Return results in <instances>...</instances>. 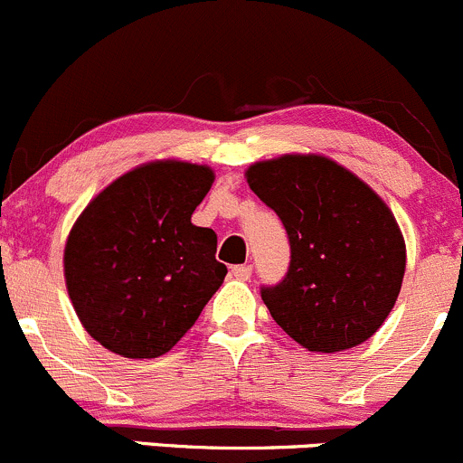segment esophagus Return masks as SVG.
Segmentation results:
<instances>
[{
	"instance_id": "esophagus-1",
	"label": "esophagus",
	"mask_w": 463,
	"mask_h": 463,
	"mask_svg": "<svg viewBox=\"0 0 463 463\" xmlns=\"http://www.w3.org/2000/svg\"><path fill=\"white\" fill-rule=\"evenodd\" d=\"M232 276L238 280H247L251 276V265H233Z\"/></svg>"
}]
</instances>
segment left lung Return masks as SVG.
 <instances>
[{"label": "left lung", "mask_w": 463, "mask_h": 463, "mask_svg": "<svg viewBox=\"0 0 463 463\" xmlns=\"http://www.w3.org/2000/svg\"><path fill=\"white\" fill-rule=\"evenodd\" d=\"M247 183L283 222L288 274L260 297L271 318L309 352H341L383 326L402 289L406 242L368 184L326 156H280Z\"/></svg>", "instance_id": "obj_1"}]
</instances>
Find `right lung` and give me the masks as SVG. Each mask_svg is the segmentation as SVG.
I'll return each mask as SVG.
<instances>
[{
  "label": "right lung",
  "instance_id": "obj_1",
  "mask_svg": "<svg viewBox=\"0 0 463 463\" xmlns=\"http://www.w3.org/2000/svg\"><path fill=\"white\" fill-rule=\"evenodd\" d=\"M212 183L204 165L146 162L80 213L64 247V279L99 345L156 359L198 321L227 274L216 260V233L192 222Z\"/></svg>",
  "mask_w": 463,
  "mask_h": 463
}]
</instances>
